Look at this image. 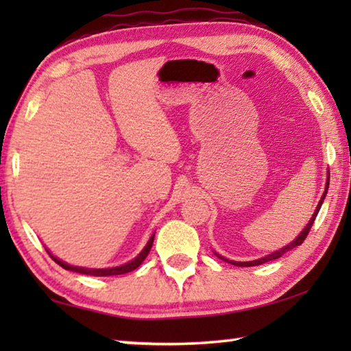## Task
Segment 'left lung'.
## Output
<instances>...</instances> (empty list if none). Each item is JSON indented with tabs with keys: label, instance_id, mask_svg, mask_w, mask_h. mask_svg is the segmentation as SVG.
<instances>
[{
	"label": "left lung",
	"instance_id": "left-lung-1",
	"mask_svg": "<svg viewBox=\"0 0 351 351\" xmlns=\"http://www.w3.org/2000/svg\"><path fill=\"white\" fill-rule=\"evenodd\" d=\"M328 186H330V173H328V180H326L325 192H324V195H322V198H320V201H319V204H317V207H316V210H314V213H313V217H311V219H310V223L306 224V228H305L304 230H302L300 235L297 237V239H295L293 243H291V245L282 247L280 251H276V252H272V254H269V255H266V257H263V258H258V260H254V261H234V260H228V258H224V257H221V255H218V254H217V255H218L219 258H223L224 261H228V263H232V265H235V266H258V265H263V263H266V261H271V260H277V258H280L285 252H288V251H289V249H293V247H295V246H300L302 243H304V240L306 239V235L310 234L311 226H313V223H314V219H316L317 213H319V209H320V206H322L324 199H325V195H326V190H328Z\"/></svg>",
	"mask_w": 351,
	"mask_h": 351
}]
</instances>
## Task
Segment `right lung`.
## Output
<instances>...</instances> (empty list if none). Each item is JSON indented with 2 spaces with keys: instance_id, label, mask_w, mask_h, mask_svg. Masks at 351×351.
<instances>
[{
  "instance_id": "obj_1",
  "label": "right lung",
  "mask_w": 351,
  "mask_h": 351,
  "mask_svg": "<svg viewBox=\"0 0 351 351\" xmlns=\"http://www.w3.org/2000/svg\"><path fill=\"white\" fill-rule=\"evenodd\" d=\"M153 240H154V234L150 237V240H148L147 246L142 249V252L138 255V257L133 258L132 261H128V263L122 265V266H116V268H106V269H88V268H80V266H73V265H68L64 263V261L58 260L57 257H54L49 251H47V254L51 255L52 260L56 261L57 265H60L63 269H68V271H74V272H80V274H86V276H97V277H106V276H121V274H127V272H132L134 271L136 268H139L142 261L145 260V257L148 255V252H150L152 249V245H153Z\"/></svg>"
}]
</instances>
